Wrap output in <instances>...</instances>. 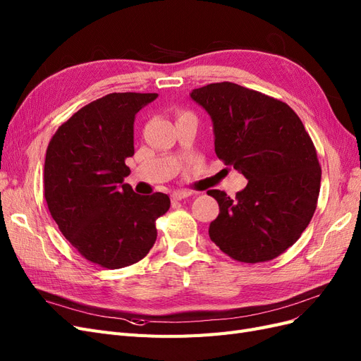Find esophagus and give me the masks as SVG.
<instances>
[{
    "label": "esophagus",
    "mask_w": 361,
    "mask_h": 361,
    "mask_svg": "<svg viewBox=\"0 0 361 361\" xmlns=\"http://www.w3.org/2000/svg\"><path fill=\"white\" fill-rule=\"evenodd\" d=\"M190 195H191L190 191H174L171 197H173L174 202H178V200H183V199L190 197Z\"/></svg>",
    "instance_id": "34e87169"
}]
</instances>
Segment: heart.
I'll return each mask as SVG.
<instances>
[{
  "instance_id": "obj_1",
  "label": "heart",
  "mask_w": 361,
  "mask_h": 361,
  "mask_svg": "<svg viewBox=\"0 0 361 361\" xmlns=\"http://www.w3.org/2000/svg\"><path fill=\"white\" fill-rule=\"evenodd\" d=\"M182 114H188V113H180V116H182Z\"/></svg>"
}]
</instances>
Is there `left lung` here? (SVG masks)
<instances>
[{
    "label": "left lung",
    "mask_w": 361,
    "mask_h": 361,
    "mask_svg": "<svg viewBox=\"0 0 361 361\" xmlns=\"http://www.w3.org/2000/svg\"><path fill=\"white\" fill-rule=\"evenodd\" d=\"M191 97L212 118L216 157L248 180L233 199L207 191L220 206L212 243L244 264L276 259L318 204L322 173L309 133L288 104L233 82L207 84Z\"/></svg>",
    "instance_id": "obj_1"
}]
</instances>
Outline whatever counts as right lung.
Here are the masks:
<instances>
[{
  "instance_id": "right-lung-1",
  "label": "right lung",
  "mask_w": 361,
  "mask_h": 361,
  "mask_svg": "<svg viewBox=\"0 0 361 361\" xmlns=\"http://www.w3.org/2000/svg\"><path fill=\"white\" fill-rule=\"evenodd\" d=\"M157 93H110L82 106L52 135L43 194L54 221L92 264L125 268L157 241V220L170 209L167 194L138 195L123 183L134 155L135 114Z\"/></svg>"
}]
</instances>
